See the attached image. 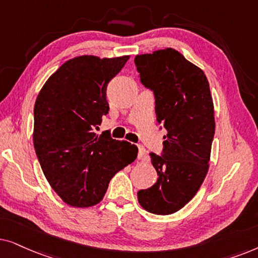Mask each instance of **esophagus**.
Returning a JSON list of instances; mask_svg holds the SVG:
<instances>
[{
	"label": "esophagus",
	"mask_w": 258,
	"mask_h": 258,
	"mask_svg": "<svg viewBox=\"0 0 258 258\" xmlns=\"http://www.w3.org/2000/svg\"><path fill=\"white\" fill-rule=\"evenodd\" d=\"M145 154H146L145 147L142 146V145H138V158H139V159H143V158L145 157Z\"/></svg>",
	"instance_id": "esophagus-1"
}]
</instances>
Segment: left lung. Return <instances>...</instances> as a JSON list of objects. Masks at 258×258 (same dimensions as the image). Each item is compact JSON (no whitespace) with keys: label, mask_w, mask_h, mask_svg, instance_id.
I'll return each instance as SVG.
<instances>
[{"label":"left lung","mask_w":258,"mask_h":258,"mask_svg":"<svg viewBox=\"0 0 258 258\" xmlns=\"http://www.w3.org/2000/svg\"><path fill=\"white\" fill-rule=\"evenodd\" d=\"M135 63L166 130L161 156L150 153L158 179L138 191V202L151 214L171 215L195 197L208 173L215 136L210 86L204 72L173 48L137 55Z\"/></svg>","instance_id":"obj_1"}]
</instances>
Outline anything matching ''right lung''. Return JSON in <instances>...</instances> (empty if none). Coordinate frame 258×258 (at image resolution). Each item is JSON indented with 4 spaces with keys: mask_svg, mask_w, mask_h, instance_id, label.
I'll return each mask as SVG.
<instances>
[{
    "mask_svg": "<svg viewBox=\"0 0 258 258\" xmlns=\"http://www.w3.org/2000/svg\"><path fill=\"white\" fill-rule=\"evenodd\" d=\"M128 59L74 57L50 75L37 95L33 133L37 159L48 183L71 207L98 204L113 176L138 154L131 143L94 132L109 109L108 82Z\"/></svg>",
    "mask_w": 258,
    "mask_h": 258,
    "instance_id": "obj_1",
    "label": "right lung"
}]
</instances>
